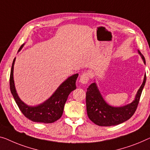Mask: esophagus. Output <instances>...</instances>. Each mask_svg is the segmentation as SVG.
Masks as SVG:
<instances>
[{
	"instance_id": "34e87169",
	"label": "esophagus",
	"mask_w": 150,
	"mask_h": 150,
	"mask_svg": "<svg viewBox=\"0 0 150 150\" xmlns=\"http://www.w3.org/2000/svg\"><path fill=\"white\" fill-rule=\"evenodd\" d=\"M91 77V73L89 71H87L86 73H83L80 77V81L83 84H86L89 81Z\"/></svg>"
}]
</instances>
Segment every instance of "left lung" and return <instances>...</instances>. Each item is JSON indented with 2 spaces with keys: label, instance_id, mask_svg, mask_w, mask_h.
<instances>
[{
  "label": "left lung",
  "instance_id": "obj_1",
  "mask_svg": "<svg viewBox=\"0 0 150 150\" xmlns=\"http://www.w3.org/2000/svg\"><path fill=\"white\" fill-rule=\"evenodd\" d=\"M139 54L146 64L144 55L139 51ZM146 81V75H145L144 81L137 91L135 100L132 103L122 107H112L106 104L98 89L96 84L91 83L86 91V108L89 118L96 125L102 127L117 125L129 120L137 110Z\"/></svg>",
  "mask_w": 150,
  "mask_h": 150
}]
</instances>
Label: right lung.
<instances>
[{
	"label": "right lung",
	"instance_id": "1",
	"mask_svg": "<svg viewBox=\"0 0 150 150\" xmlns=\"http://www.w3.org/2000/svg\"><path fill=\"white\" fill-rule=\"evenodd\" d=\"M21 45L19 51L23 47ZM15 61L13 60L10 74V89L13 98L16 102L19 110L26 118L33 122L42 123H52L61 117L63 112L64 104L71 91L76 89L75 82L78 74H75L69 77L59 86L54 93L43 104L37 106H29L20 100L16 92L13 80V67Z\"/></svg>",
	"mask_w": 150,
	"mask_h": 150
}]
</instances>
